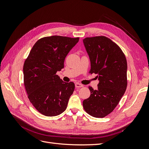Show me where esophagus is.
I'll return each instance as SVG.
<instances>
[{
	"label": "esophagus",
	"instance_id": "esophagus-1",
	"mask_svg": "<svg viewBox=\"0 0 149 149\" xmlns=\"http://www.w3.org/2000/svg\"><path fill=\"white\" fill-rule=\"evenodd\" d=\"M83 85L79 83H75V87H76V88H81V87H83Z\"/></svg>",
	"mask_w": 149,
	"mask_h": 149
}]
</instances>
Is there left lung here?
<instances>
[{"label":"left lung","mask_w":149,"mask_h":149,"mask_svg":"<svg viewBox=\"0 0 149 149\" xmlns=\"http://www.w3.org/2000/svg\"><path fill=\"white\" fill-rule=\"evenodd\" d=\"M91 63V74H97V89L89 87L90 96L83 106L88 114L104 118L114 109L127 88V60L119 47L104 36L83 40Z\"/></svg>","instance_id":"obj_1"}]
</instances>
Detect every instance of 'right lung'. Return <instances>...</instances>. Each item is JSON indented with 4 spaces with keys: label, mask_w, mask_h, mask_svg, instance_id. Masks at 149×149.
<instances>
[{
    "label": "right lung",
    "mask_w": 149,
    "mask_h": 149,
    "mask_svg": "<svg viewBox=\"0 0 149 149\" xmlns=\"http://www.w3.org/2000/svg\"><path fill=\"white\" fill-rule=\"evenodd\" d=\"M79 38L61 36L40 38L35 43L24 65V85L30 102L46 116L63 112L74 89L56 74L64 68L66 56Z\"/></svg>",
    "instance_id": "add662e5"
}]
</instances>
